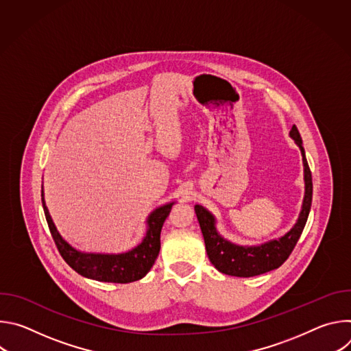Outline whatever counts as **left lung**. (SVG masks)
Returning <instances> with one entry per match:
<instances>
[{
  "instance_id": "8db88e82",
  "label": "left lung",
  "mask_w": 351,
  "mask_h": 351,
  "mask_svg": "<svg viewBox=\"0 0 351 351\" xmlns=\"http://www.w3.org/2000/svg\"><path fill=\"white\" fill-rule=\"evenodd\" d=\"M290 137L295 141V144L302 149L303 165H304V182H306V193L303 199V207L300 211L298 219L295 225L280 239L267 241L261 245L247 247L237 245L228 240H225L215 228L214 215L207 211L203 206H195V215L202 228L206 250L211 264L222 274L239 276V278H250L265 274L268 271L279 268L291 254L294 245L297 244L300 236L303 233L306 226L311 202H313V178L311 171L306 158L304 147L300 133L293 125L290 130Z\"/></svg>"
}]
</instances>
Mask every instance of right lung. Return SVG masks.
Returning <instances> with one entry per match:
<instances>
[{
    "mask_svg": "<svg viewBox=\"0 0 351 351\" xmlns=\"http://www.w3.org/2000/svg\"><path fill=\"white\" fill-rule=\"evenodd\" d=\"M41 202L49 232H51L56 245L65 263L84 278L112 283H129L138 280L152 269L161 248L160 237L162 225L173 206V203L165 204L148 215L147 232L143 241L134 248L129 250V252L121 254H95L82 253L79 250L73 248L66 240H64L57 230L51 217H49L43 191Z\"/></svg>",
    "mask_w": 351,
    "mask_h": 351,
    "instance_id": "obj_1",
    "label": "right lung"
}]
</instances>
